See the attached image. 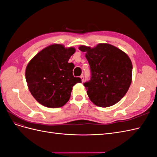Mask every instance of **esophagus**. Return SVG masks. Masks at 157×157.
<instances>
[{
	"label": "esophagus",
	"mask_w": 157,
	"mask_h": 157,
	"mask_svg": "<svg viewBox=\"0 0 157 157\" xmlns=\"http://www.w3.org/2000/svg\"><path fill=\"white\" fill-rule=\"evenodd\" d=\"M80 78H81V81H82V82H83L84 81V76H83V75H81V76H80Z\"/></svg>",
	"instance_id": "obj_1"
}]
</instances>
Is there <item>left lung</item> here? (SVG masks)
Instances as JSON below:
<instances>
[{
  "instance_id": "1",
  "label": "left lung",
  "mask_w": 157,
  "mask_h": 157,
  "mask_svg": "<svg viewBox=\"0 0 157 157\" xmlns=\"http://www.w3.org/2000/svg\"><path fill=\"white\" fill-rule=\"evenodd\" d=\"M86 52L91 78L84 83L95 105L110 107L125 96L132 82V63L128 55L117 47L101 43L91 48L80 46Z\"/></svg>"
}]
</instances>
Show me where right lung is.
I'll use <instances>...</instances> for the list:
<instances>
[{
    "mask_svg": "<svg viewBox=\"0 0 157 157\" xmlns=\"http://www.w3.org/2000/svg\"><path fill=\"white\" fill-rule=\"evenodd\" d=\"M75 52L73 47L52 44L39 52L28 63L25 78L32 96L41 105L50 108L62 107L70 98L75 84V65L69 59Z\"/></svg>",
    "mask_w": 157,
    "mask_h": 157,
    "instance_id": "right-lung-1",
    "label": "right lung"
}]
</instances>
